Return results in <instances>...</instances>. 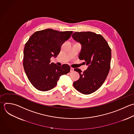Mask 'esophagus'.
<instances>
[{
    "mask_svg": "<svg viewBox=\"0 0 134 134\" xmlns=\"http://www.w3.org/2000/svg\"><path fill=\"white\" fill-rule=\"evenodd\" d=\"M74 71V69L73 68H71V69H70V72H72Z\"/></svg>",
    "mask_w": 134,
    "mask_h": 134,
    "instance_id": "1",
    "label": "esophagus"
}]
</instances>
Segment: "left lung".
<instances>
[{
    "mask_svg": "<svg viewBox=\"0 0 134 134\" xmlns=\"http://www.w3.org/2000/svg\"><path fill=\"white\" fill-rule=\"evenodd\" d=\"M72 37L82 45L79 59L88 65L84 72L74 69L80 77L73 83V86L80 93L90 94L97 91L107 76L110 67L111 49L102 36L94 32H76Z\"/></svg>",
    "mask_w": 134,
    "mask_h": 134,
    "instance_id": "1",
    "label": "left lung"
}]
</instances>
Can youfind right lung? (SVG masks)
<instances>
[{"instance_id":"obj_1","label":"right lung","mask_w":134,"mask_h":134,"mask_svg":"<svg viewBox=\"0 0 134 134\" xmlns=\"http://www.w3.org/2000/svg\"><path fill=\"white\" fill-rule=\"evenodd\" d=\"M72 33L47 29L35 32L26 42L23 66L29 81L37 90L47 91L53 88L60 76L70 71L68 64L59 66L51 63L50 59L58 55L62 44Z\"/></svg>"}]
</instances>
